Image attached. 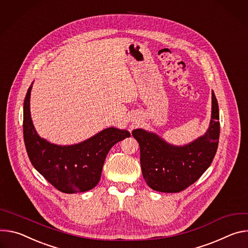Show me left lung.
Returning <instances> with one entry per match:
<instances>
[{
  "instance_id": "obj_1",
  "label": "left lung",
  "mask_w": 248,
  "mask_h": 248,
  "mask_svg": "<svg viewBox=\"0 0 248 248\" xmlns=\"http://www.w3.org/2000/svg\"><path fill=\"white\" fill-rule=\"evenodd\" d=\"M218 105L212 92V118L206 134L183 147L164 142L143 129L132 132L140 145L141 168L147 184L164 193H176L196 182L217 153L219 137Z\"/></svg>"
}]
</instances>
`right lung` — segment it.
I'll list each match as a JSON object with an SVG mask.
<instances>
[{"label":"right lung","instance_id":"right-lung-1","mask_svg":"<svg viewBox=\"0 0 248 248\" xmlns=\"http://www.w3.org/2000/svg\"><path fill=\"white\" fill-rule=\"evenodd\" d=\"M31 86L23 102V139L34 169L55 188L64 193L93 189L98 183L105 157L116 143L130 137L126 130L107 128L85 142L57 146L41 139L31 117Z\"/></svg>","mask_w":248,"mask_h":248}]
</instances>
